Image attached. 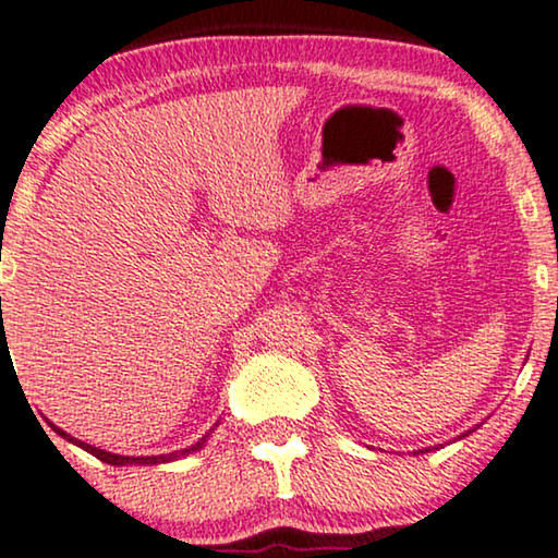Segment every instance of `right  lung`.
Wrapping results in <instances>:
<instances>
[{"label":"right lung","mask_w":558,"mask_h":558,"mask_svg":"<svg viewBox=\"0 0 558 558\" xmlns=\"http://www.w3.org/2000/svg\"><path fill=\"white\" fill-rule=\"evenodd\" d=\"M53 430H56V434H61L63 439H69V441L76 444V447H81L84 451H88V454H94L96 459H101V462L114 464V466H124V464H160V462H173V459H178V457L191 454V451L202 449V444L206 441V439H202V441H196V444H193V447H189V449H183V451H173V454H160V457H119V454H111V451L96 449V447H92V444H84V441L73 439L71 434H65V430L56 428V426H53Z\"/></svg>","instance_id":"1"}]
</instances>
